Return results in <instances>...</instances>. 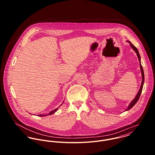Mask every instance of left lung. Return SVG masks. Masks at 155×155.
<instances>
[{"instance_id": "obj_1", "label": "left lung", "mask_w": 155, "mask_h": 155, "mask_svg": "<svg viewBox=\"0 0 155 155\" xmlns=\"http://www.w3.org/2000/svg\"><path fill=\"white\" fill-rule=\"evenodd\" d=\"M130 44V45L131 46V48H133V49L135 51L137 55V57H138V60H139V62H140V69H141V75H142V82H141V87H140V90L138 91V92L137 93L136 97H135V98L133 100V101H131V103L130 104V105L128 106V108L127 109V110L125 111L128 110L130 109H131L133 106L137 103V102L138 101V100H139V98L140 97V95H141V93L142 92V89H143V84H144V71H143V67L142 66L141 64V61H140V60H141V58H140V54L138 52V49L136 48V47L135 46H134L130 41H128Z\"/></svg>"}]
</instances>
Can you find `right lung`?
<instances>
[{"label": "right lung", "mask_w": 155, "mask_h": 155, "mask_svg": "<svg viewBox=\"0 0 155 155\" xmlns=\"http://www.w3.org/2000/svg\"><path fill=\"white\" fill-rule=\"evenodd\" d=\"M59 108V107H58V108H57V109H54V110L51 111L49 113H48V114H46V115H44V114H39L38 116H48V115H51V114H52L53 113H54L55 112H56L57 111V110H58V109Z\"/></svg>", "instance_id": "obj_1"}]
</instances>
